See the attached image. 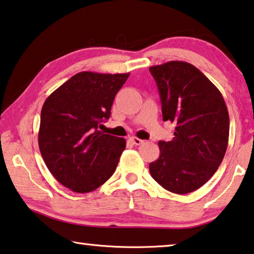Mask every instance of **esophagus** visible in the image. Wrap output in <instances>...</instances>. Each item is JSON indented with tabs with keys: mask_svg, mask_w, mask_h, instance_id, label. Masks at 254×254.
Listing matches in <instances>:
<instances>
[{
	"mask_svg": "<svg viewBox=\"0 0 254 254\" xmlns=\"http://www.w3.org/2000/svg\"><path fill=\"white\" fill-rule=\"evenodd\" d=\"M130 140H131V142H132V143L135 144V146H140V144L143 143V140L139 139V138H136V136H131Z\"/></svg>",
	"mask_w": 254,
	"mask_h": 254,
	"instance_id": "obj_1",
	"label": "esophagus"
}]
</instances>
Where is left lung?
<instances>
[{
    "label": "left lung",
    "instance_id": "8db88e82",
    "mask_svg": "<svg viewBox=\"0 0 254 254\" xmlns=\"http://www.w3.org/2000/svg\"><path fill=\"white\" fill-rule=\"evenodd\" d=\"M158 87L163 120L175 123L172 141H159V157L149 165L157 183L187 194L207 183L223 162L229 116L214 83L194 65L171 61L149 67Z\"/></svg>",
    "mask_w": 254,
    "mask_h": 254
}]
</instances>
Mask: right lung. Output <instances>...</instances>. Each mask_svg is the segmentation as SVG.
I'll list each match as a JSON object with an SVG mask.
<instances>
[{
	"instance_id": "right-lung-1",
	"label": "right lung",
	"mask_w": 254,
	"mask_h": 254,
	"mask_svg": "<svg viewBox=\"0 0 254 254\" xmlns=\"http://www.w3.org/2000/svg\"><path fill=\"white\" fill-rule=\"evenodd\" d=\"M128 75L79 72L44 103L40 154L52 175L71 191H94L116 170L126 139L103 133L98 127L110 119L115 95Z\"/></svg>"
}]
</instances>
